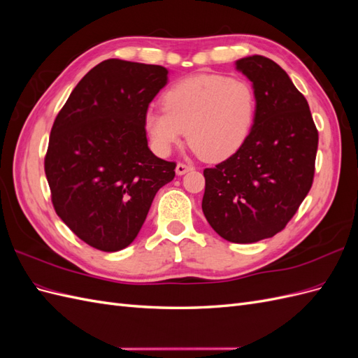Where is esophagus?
<instances>
[{
	"mask_svg": "<svg viewBox=\"0 0 358 358\" xmlns=\"http://www.w3.org/2000/svg\"><path fill=\"white\" fill-rule=\"evenodd\" d=\"M189 170H192V166L185 164V162H178V166H176L178 175H185V173L189 171Z\"/></svg>",
	"mask_w": 358,
	"mask_h": 358,
	"instance_id": "esophagus-1",
	"label": "esophagus"
}]
</instances>
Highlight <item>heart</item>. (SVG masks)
<instances>
[{
    "label": "heart",
    "instance_id": "b5f03b06",
    "mask_svg": "<svg viewBox=\"0 0 358 358\" xmlns=\"http://www.w3.org/2000/svg\"><path fill=\"white\" fill-rule=\"evenodd\" d=\"M161 101L164 110L148 109L143 117L159 155L170 154L187 133L189 145L204 161H222L243 145L257 115L254 86L221 74L182 79L162 94Z\"/></svg>",
    "mask_w": 358,
    "mask_h": 358
}]
</instances>
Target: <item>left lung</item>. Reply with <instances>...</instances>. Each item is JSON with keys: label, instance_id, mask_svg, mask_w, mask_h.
Returning a JSON list of instances; mask_svg holds the SVG:
<instances>
[{"label": "left lung", "instance_id": "1", "mask_svg": "<svg viewBox=\"0 0 358 358\" xmlns=\"http://www.w3.org/2000/svg\"><path fill=\"white\" fill-rule=\"evenodd\" d=\"M236 67L254 85L255 121L230 158L203 170L201 209L222 239L252 243L282 231L308 196L318 129L306 99L275 61L254 55Z\"/></svg>", "mask_w": 358, "mask_h": 358}]
</instances>
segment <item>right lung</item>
<instances>
[{
    "label": "right lung",
    "mask_w": 358,
    "mask_h": 358,
    "mask_svg": "<svg viewBox=\"0 0 358 358\" xmlns=\"http://www.w3.org/2000/svg\"><path fill=\"white\" fill-rule=\"evenodd\" d=\"M167 69L106 59L83 76L50 129L45 173L53 209L69 229L104 252L131 243L175 161L148 148L145 113Z\"/></svg>",
    "instance_id": "obj_1"
}]
</instances>
